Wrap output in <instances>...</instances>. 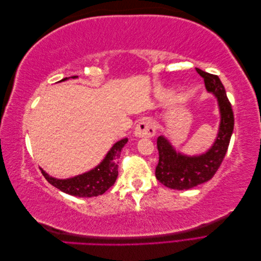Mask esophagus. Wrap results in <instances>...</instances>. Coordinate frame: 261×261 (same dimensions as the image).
<instances>
[{"label":"esophagus","mask_w":261,"mask_h":261,"mask_svg":"<svg viewBox=\"0 0 261 261\" xmlns=\"http://www.w3.org/2000/svg\"><path fill=\"white\" fill-rule=\"evenodd\" d=\"M155 134V124L152 121L144 120L137 124L135 135L139 138H151Z\"/></svg>","instance_id":"obj_1"}]
</instances>
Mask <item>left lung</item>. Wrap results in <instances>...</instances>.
Masks as SVG:
<instances>
[{
  "instance_id": "8db88e82",
  "label": "left lung",
  "mask_w": 261,
  "mask_h": 261,
  "mask_svg": "<svg viewBox=\"0 0 261 261\" xmlns=\"http://www.w3.org/2000/svg\"><path fill=\"white\" fill-rule=\"evenodd\" d=\"M196 70L203 78L207 91L217 99L220 124L215 143L207 151L196 155L181 153L167 137L163 135L158 137L159 163L155 168V177L164 186L177 191L191 189L213 177L225 156L234 129L232 107L220 78L199 68Z\"/></svg>"
}]
</instances>
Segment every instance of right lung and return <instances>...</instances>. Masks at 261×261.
Returning a JSON list of instances; mask_svg holds the SVG:
<instances>
[{
	"label": "right lung",
	"mask_w": 261,
	"mask_h": 261,
	"mask_svg": "<svg viewBox=\"0 0 261 261\" xmlns=\"http://www.w3.org/2000/svg\"><path fill=\"white\" fill-rule=\"evenodd\" d=\"M69 78L75 80V78H78V76L63 78L60 82H65L69 80ZM127 141V138L117 141L109 150L105 159L96 168H93L88 172H85L83 174L69 178H55L49 175L42 169L41 172L45 179L51 185L57 187L65 194L76 197H94L102 195L115 183L118 175L117 159L120 158L122 149Z\"/></svg>",
	"instance_id": "add662e5"
}]
</instances>
